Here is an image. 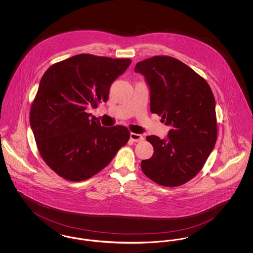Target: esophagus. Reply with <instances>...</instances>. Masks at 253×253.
I'll list each match as a JSON object with an SVG mask.
<instances>
[{"label":"esophagus","instance_id":"34e87169","mask_svg":"<svg viewBox=\"0 0 253 253\" xmlns=\"http://www.w3.org/2000/svg\"><path fill=\"white\" fill-rule=\"evenodd\" d=\"M130 138L133 142H140L143 140V136L139 133H134V132H131L130 133Z\"/></svg>","mask_w":253,"mask_h":253}]
</instances>
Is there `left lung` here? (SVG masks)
I'll list each match as a JSON object with an SVG mask.
<instances>
[{"mask_svg": "<svg viewBox=\"0 0 253 253\" xmlns=\"http://www.w3.org/2000/svg\"><path fill=\"white\" fill-rule=\"evenodd\" d=\"M150 89V110L170 127L168 136H147L153 157L141 161L150 179L165 187L191 180L203 168L217 138L215 99L204 79L180 60L156 56L139 61Z\"/></svg>", "mask_w": 253, "mask_h": 253, "instance_id": "left-lung-1", "label": "left lung"}]
</instances>
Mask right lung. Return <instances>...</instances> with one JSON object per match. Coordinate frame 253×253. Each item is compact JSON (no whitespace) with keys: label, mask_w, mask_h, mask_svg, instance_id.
<instances>
[{"label":"right lung","mask_w":253,"mask_h":253,"mask_svg":"<svg viewBox=\"0 0 253 253\" xmlns=\"http://www.w3.org/2000/svg\"><path fill=\"white\" fill-rule=\"evenodd\" d=\"M131 62L80 54L43 74L30 110V125L42 159L61 177H92L128 142L126 127L101 126L86 109L108 100L110 86Z\"/></svg>","instance_id":"right-lung-1"}]
</instances>
